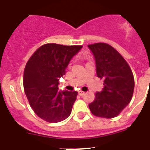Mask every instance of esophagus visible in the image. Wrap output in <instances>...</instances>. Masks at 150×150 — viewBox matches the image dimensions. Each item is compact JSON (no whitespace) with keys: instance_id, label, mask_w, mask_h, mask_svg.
Returning a JSON list of instances; mask_svg holds the SVG:
<instances>
[{"instance_id":"34e87169","label":"esophagus","mask_w":150,"mask_h":150,"mask_svg":"<svg viewBox=\"0 0 150 150\" xmlns=\"http://www.w3.org/2000/svg\"><path fill=\"white\" fill-rule=\"evenodd\" d=\"M85 94V92H84V91H79V94L80 95V96H82V95H84Z\"/></svg>"}]
</instances>
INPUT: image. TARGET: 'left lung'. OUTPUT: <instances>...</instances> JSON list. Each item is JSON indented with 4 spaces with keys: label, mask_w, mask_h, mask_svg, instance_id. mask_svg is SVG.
Masks as SVG:
<instances>
[{
    "label": "left lung",
    "mask_w": 150,
    "mask_h": 150,
    "mask_svg": "<svg viewBox=\"0 0 150 150\" xmlns=\"http://www.w3.org/2000/svg\"><path fill=\"white\" fill-rule=\"evenodd\" d=\"M96 64L98 77L104 80V88L89 104L94 115L115 117L127 106L134 90L131 69L123 56L111 46L103 42L88 45Z\"/></svg>",
    "instance_id": "obj_1"
}]
</instances>
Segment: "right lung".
<instances>
[{
	"instance_id": "1",
	"label": "right lung",
	"mask_w": 150,
	"mask_h": 150,
	"mask_svg": "<svg viewBox=\"0 0 150 150\" xmlns=\"http://www.w3.org/2000/svg\"><path fill=\"white\" fill-rule=\"evenodd\" d=\"M81 48L45 44L27 62L23 75L25 94L33 110L42 120L57 123L71 114L78 92L59 91V81Z\"/></svg>"
}]
</instances>
